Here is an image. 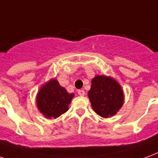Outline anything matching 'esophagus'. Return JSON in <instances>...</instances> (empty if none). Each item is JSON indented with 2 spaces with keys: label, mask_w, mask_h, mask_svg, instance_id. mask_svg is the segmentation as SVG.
Wrapping results in <instances>:
<instances>
[{
  "label": "esophagus",
  "mask_w": 158,
  "mask_h": 158,
  "mask_svg": "<svg viewBox=\"0 0 158 158\" xmlns=\"http://www.w3.org/2000/svg\"><path fill=\"white\" fill-rule=\"evenodd\" d=\"M78 94H79L80 96H84V95H85V91H84V90H79V91H78Z\"/></svg>",
  "instance_id": "34e87169"
}]
</instances>
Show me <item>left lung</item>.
<instances>
[{"instance_id":"left-lung-1","label":"left lung","mask_w":158,"mask_h":158,"mask_svg":"<svg viewBox=\"0 0 158 158\" xmlns=\"http://www.w3.org/2000/svg\"><path fill=\"white\" fill-rule=\"evenodd\" d=\"M88 98L94 112L103 118L115 115L124 104L121 86L114 78L97 75L92 79Z\"/></svg>"}]
</instances>
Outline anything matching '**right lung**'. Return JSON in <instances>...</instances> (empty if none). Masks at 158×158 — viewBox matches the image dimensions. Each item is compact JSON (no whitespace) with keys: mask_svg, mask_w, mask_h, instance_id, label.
<instances>
[{"mask_svg":"<svg viewBox=\"0 0 158 158\" xmlns=\"http://www.w3.org/2000/svg\"><path fill=\"white\" fill-rule=\"evenodd\" d=\"M74 93H68L55 78L40 87L36 96L37 108L45 118H56L69 109Z\"/></svg>","mask_w":158,"mask_h":158,"instance_id":"1","label":"right lung"}]
</instances>
